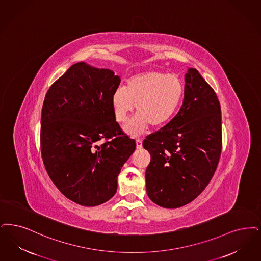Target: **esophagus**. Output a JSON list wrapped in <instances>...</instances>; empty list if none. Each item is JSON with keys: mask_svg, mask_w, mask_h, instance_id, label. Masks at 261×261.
I'll return each instance as SVG.
<instances>
[{"mask_svg": "<svg viewBox=\"0 0 261 261\" xmlns=\"http://www.w3.org/2000/svg\"><path fill=\"white\" fill-rule=\"evenodd\" d=\"M136 146H137L138 149H141L143 147V141L141 139L136 140Z\"/></svg>", "mask_w": 261, "mask_h": 261, "instance_id": "esophagus-1", "label": "esophagus"}]
</instances>
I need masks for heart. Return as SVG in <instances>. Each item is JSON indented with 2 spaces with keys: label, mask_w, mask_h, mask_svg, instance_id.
<instances>
[{
  "label": "heart",
  "mask_w": 261,
  "mask_h": 261,
  "mask_svg": "<svg viewBox=\"0 0 261 261\" xmlns=\"http://www.w3.org/2000/svg\"><path fill=\"white\" fill-rule=\"evenodd\" d=\"M184 94L185 84L177 74L147 71L130 77L126 87H117L112 95V105L119 122H125L136 105L138 115L125 126V131L137 136L148 124H166L176 114Z\"/></svg>",
  "instance_id": "heart-1"
}]
</instances>
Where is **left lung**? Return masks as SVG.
I'll use <instances>...</instances> for the list:
<instances>
[{
    "mask_svg": "<svg viewBox=\"0 0 261 261\" xmlns=\"http://www.w3.org/2000/svg\"><path fill=\"white\" fill-rule=\"evenodd\" d=\"M185 98L175 117L147 136L146 193L163 208L185 206L214 176L221 153V111L217 94L196 69L185 75Z\"/></svg>",
    "mask_w": 261,
    "mask_h": 261,
    "instance_id": "left-lung-1",
    "label": "left lung"
}]
</instances>
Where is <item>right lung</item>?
<instances>
[{
  "label": "right lung",
  "mask_w": 261,
  "mask_h": 261,
  "mask_svg": "<svg viewBox=\"0 0 261 261\" xmlns=\"http://www.w3.org/2000/svg\"><path fill=\"white\" fill-rule=\"evenodd\" d=\"M120 77L76 63L50 86L41 120V152L55 187L74 203L94 207L116 192L117 177L136 148L115 121L112 95Z\"/></svg>",
  "instance_id": "1"
}]
</instances>
